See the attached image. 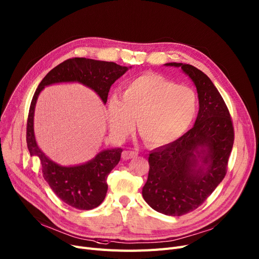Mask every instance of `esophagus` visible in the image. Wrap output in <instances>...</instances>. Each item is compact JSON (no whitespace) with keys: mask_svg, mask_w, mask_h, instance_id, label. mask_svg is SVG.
I'll list each match as a JSON object with an SVG mask.
<instances>
[{"mask_svg":"<svg viewBox=\"0 0 259 259\" xmlns=\"http://www.w3.org/2000/svg\"><path fill=\"white\" fill-rule=\"evenodd\" d=\"M138 152L133 151V150H125L122 151L121 153V157L123 160H130V159H134V157L138 156Z\"/></svg>","mask_w":259,"mask_h":259,"instance_id":"34e87169","label":"esophagus"}]
</instances>
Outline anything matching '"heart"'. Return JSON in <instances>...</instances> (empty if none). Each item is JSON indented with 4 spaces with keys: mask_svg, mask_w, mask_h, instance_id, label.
Returning <instances> with one entry per match:
<instances>
[{
    "mask_svg": "<svg viewBox=\"0 0 259 259\" xmlns=\"http://www.w3.org/2000/svg\"><path fill=\"white\" fill-rule=\"evenodd\" d=\"M197 95L188 87L159 74H145L129 81L122 97L111 95L107 116L114 137L122 139L139 130L152 146H165L181 138L197 113Z\"/></svg>",
    "mask_w": 259,
    "mask_h": 259,
    "instance_id": "heart-1",
    "label": "heart"
}]
</instances>
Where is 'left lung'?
<instances>
[{"instance_id":"8db88e82","label":"left lung","mask_w":259,"mask_h":259,"mask_svg":"<svg viewBox=\"0 0 259 259\" xmlns=\"http://www.w3.org/2000/svg\"><path fill=\"white\" fill-rule=\"evenodd\" d=\"M166 65L181 66L194 81L199 112L194 127L184 136L149 154V174L142 194L154 210L182 216L198 208L226 177L234 127L222 96L203 72L190 64Z\"/></svg>"}]
</instances>
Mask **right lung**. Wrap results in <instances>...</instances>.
Listing matches in <instances>:
<instances>
[{"instance_id":"1","label":"right lung","mask_w":259,"mask_h":259,"mask_svg":"<svg viewBox=\"0 0 259 259\" xmlns=\"http://www.w3.org/2000/svg\"><path fill=\"white\" fill-rule=\"evenodd\" d=\"M127 70V66L114 62L71 58L51 70L39 83L32 96L26 126L27 148L30 155L39 157L43 178L53 192L64 203L74 208L89 210L102 203L108 190V175L118 164L122 149L104 150L92 161L78 166L64 167L54 163L40 150L33 133V112L38 95L47 85L75 81L94 90L106 104L111 85Z\"/></svg>"}]
</instances>
